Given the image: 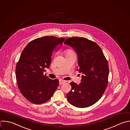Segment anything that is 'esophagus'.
I'll return each instance as SVG.
<instances>
[{"mask_svg": "<svg viewBox=\"0 0 130 130\" xmlns=\"http://www.w3.org/2000/svg\"><path fill=\"white\" fill-rule=\"evenodd\" d=\"M64 82H65L64 80H63L62 79H59V85H61V84H63Z\"/></svg>", "mask_w": 130, "mask_h": 130, "instance_id": "34e87169", "label": "esophagus"}]
</instances>
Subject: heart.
Wrapping results in <instances>:
<instances>
[{
    "instance_id": "heart-1",
    "label": "heart",
    "mask_w": 130,
    "mask_h": 130,
    "mask_svg": "<svg viewBox=\"0 0 130 130\" xmlns=\"http://www.w3.org/2000/svg\"><path fill=\"white\" fill-rule=\"evenodd\" d=\"M69 52H72L71 50H68V51H67V53H69Z\"/></svg>"
}]
</instances>
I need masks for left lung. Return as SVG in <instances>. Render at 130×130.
<instances>
[{"label": "left lung", "mask_w": 130, "mask_h": 130, "mask_svg": "<svg viewBox=\"0 0 130 130\" xmlns=\"http://www.w3.org/2000/svg\"><path fill=\"white\" fill-rule=\"evenodd\" d=\"M64 44L71 46L77 53V71L82 74L80 84L70 83L72 89L67 94V99L75 107H89L101 99L107 86V61L100 46L86 38H68Z\"/></svg>", "instance_id": "8db88e82"}]
</instances>
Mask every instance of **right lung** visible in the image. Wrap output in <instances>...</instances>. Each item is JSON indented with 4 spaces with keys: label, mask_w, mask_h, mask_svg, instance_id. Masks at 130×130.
<instances>
[{
    "label": "right lung",
    "mask_w": 130,
    "mask_h": 130,
    "mask_svg": "<svg viewBox=\"0 0 130 130\" xmlns=\"http://www.w3.org/2000/svg\"><path fill=\"white\" fill-rule=\"evenodd\" d=\"M65 38L46 36L36 39L23 50L16 68L18 88L30 102L40 104L48 101L56 90L59 81L44 75L49 68L53 52Z\"/></svg>",
    "instance_id": "right-lung-1"
}]
</instances>
